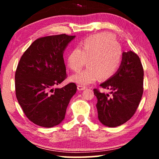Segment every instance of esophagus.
<instances>
[{"instance_id": "obj_1", "label": "esophagus", "mask_w": 159, "mask_h": 159, "mask_svg": "<svg viewBox=\"0 0 159 159\" xmlns=\"http://www.w3.org/2000/svg\"><path fill=\"white\" fill-rule=\"evenodd\" d=\"M77 88H78V90H83L85 89L86 87H85V86H83V85H77Z\"/></svg>"}]
</instances>
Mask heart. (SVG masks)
Returning <instances> with one entry per match:
<instances>
[{
  "instance_id": "1",
  "label": "heart",
  "mask_w": 159,
  "mask_h": 159,
  "mask_svg": "<svg viewBox=\"0 0 159 159\" xmlns=\"http://www.w3.org/2000/svg\"><path fill=\"white\" fill-rule=\"evenodd\" d=\"M88 60V68L73 75L71 81L80 85L111 79L117 73L123 61V50L114 34L109 32L91 35L82 40L67 55V65L79 71Z\"/></svg>"
}]
</instances>
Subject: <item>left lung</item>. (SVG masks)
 <instances>
[{
  "instance_id": "1",
  "label": "left lung",
  "mask_w": 159,
  "mask_h": 159,
  "mask_svg": "<svg viewBox=\"0 0 159 159\" xmlns=\"http://www.w3.org/2000/svg\"><path fill=\"white\" fill-rule=\"evenodd\" d=\"M144 70L139 56L133 51L123 53V61L114 76L100 85L111 95L94 89L98 98V118L102 124L116 127L134 114L143 94Z\"/></svg>"
}]
</instances>
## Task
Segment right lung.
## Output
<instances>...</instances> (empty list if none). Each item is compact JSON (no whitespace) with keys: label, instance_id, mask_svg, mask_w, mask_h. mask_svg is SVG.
Listing matches in <instances>:
<instances>
[{"label":"right lung","instance_id":"add662e5","mask_svg":"<svg viewBox=\"0 0 159 159\" xmlns=\"http://www.w3.org/2000/svg\"><path fill=\"white\" fill-rule=\"evenodd\" d=\"M74 37L64 34L39 38L18 63L15 76L17 101L26 116L41 127L60 124L76 92L74 83L52 88L66 79L63 52Z\"/></svg>","mask_w":159,"mask_h":159}]
</instances>
